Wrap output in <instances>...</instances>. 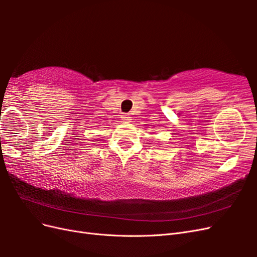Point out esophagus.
I'll list each match as a JSON object with an SVG mask.
<instances>
[{"instance_id":"obj_1","label":"esophagus","mask_w":257,"mask_h":257,"mask_svg":"<svg viewBox=\"0 0 257 257\" xmlns=\"http://www.w3.org/2000/svg\"><path fill=\"white\" fill-rule=\"evenodd\" d=\"M122 120H123V122H130V120H132V119H131V115H130L128 113L123 114V115H122Z\"/></svg>"}]
</instances>
